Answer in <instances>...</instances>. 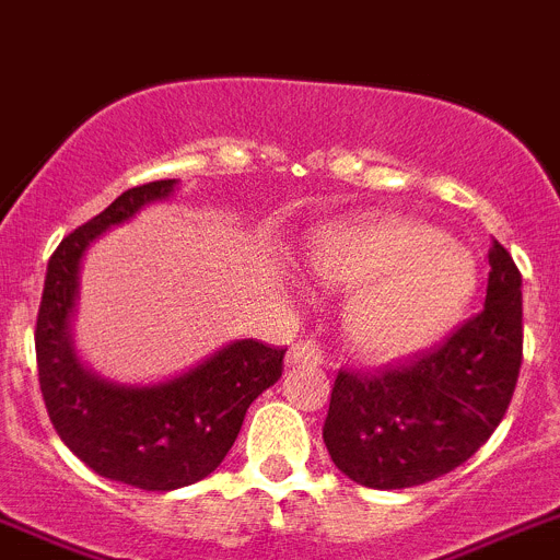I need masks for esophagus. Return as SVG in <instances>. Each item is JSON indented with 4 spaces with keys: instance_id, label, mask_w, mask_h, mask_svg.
<instances>
[{
    "instance_id": "1",
    "label": "esophagus",
    "mask_w": 560,
    "mask_h": 560,
    "mask_svg": "<svg viewBox=\"0 0 560 560\" xmlns=\"http://www.w3.org/2000/svg\"><path fill=\"white\" fill-rule=\"evenodd\" d=\"M324 362V351L317 349L312 340L292 342L287 351V365H320Z\"/></svg>"
}]
</instances>
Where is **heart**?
I'll return each mask as SVG.
<instances>
[{"mask_svg": "<svg viewBox=\"0 0 560 560\" xmlns=\"http://www.w3.org/2000/svg\"><path fill=\"white\" fill-rule=\"evenodd\" d=\"M326 287L354 290L346 335L365 360L401 362L450 335L477 290V261L421 220L371 214L329 225L310 243Z\"/></svg>", "mask_w": 560, "mask_h": 560, "instance_id": "1", "label": "heart"}]
</instances>
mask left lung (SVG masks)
Instances as JSON below:
<instances>
[{
    "label": "left lung",
    "instance_id": "1",
    "mask_svg": "<svg viewBox=\"0 0 560 560\" xmlns=\"http://www.w3.org/2000/svg\"><path fill=\"white\" fill-rule=\"evenodd\" d=\"M486 306L441 349L376 376L340 371L324 443L349 480L412 488L450 475L500 427L522 368V273L488 250Z\"/></svg>",
    "mask_w": 560,
    "mask_h": 560
}]
</instances>
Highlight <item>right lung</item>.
I'll return each instance as SVG.
<instances>
[{
  "label": "right lung",
  "mask_w": 560,
  "mask_h": 560,
  "mask_svg": "<svg viewBox=\"0 0 560 560\" xmlns=\"http://www.w3.org/2000/svg\"><path fill=\"white\" fill-rule=\"evenodd\" d=\"M178 180H153L119 195L58 245L47 265L35 357L44 405L60 441L100 477L175 491L209 477L234 446L250 401L276 385L287 349L234 340L153 385H122L85 368L74 349V312L85 250L105 231L161 203Z\"/></svg>",
  "instance_id": "add662e5"
}]
</instances>
